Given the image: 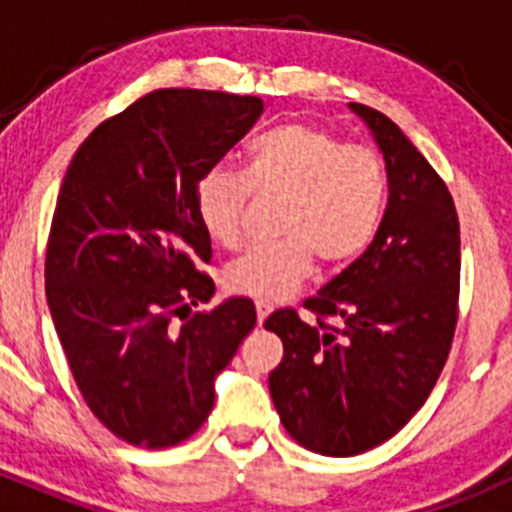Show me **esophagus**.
<instances>
[{
  "label": "esophagus",
  "instance_id": "esophagus-1",
  "mask_svg": "<svg viewBox=\"0 0 512 512\" xmlns=\"http://www.w3.org/2000/svg\"><path fill=\"white\" fill-rule=\"evenodd\" d=\"M271 310H274V305H271V302H266V300L256 302V318H259V325L269 318Z\"/></svg>",
  "mask_w": 512,
  "mask_h": 512
}]
</instances>
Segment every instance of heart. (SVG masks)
Returning <instances> with one entry per match:
<instances>
[{"label": "heart", "instance_id": "1", "mask_svg": "<svg viewBox=\"0 0 512 512\" xmlns=\"http://www.w3.org/2000/svg\"><path fill=\"white\" fill-rule=\"evenodd\" d=\"M253 194L284 197L282 238L256 243L225 266L235 295L282 300L310 274L315 253L325 264H346L369 248L387 205V171L366 146L305 122L279 125L246 148L243 171L212 166L194 194L200 225L217 246L235 248Z\"/></svg>", "mask_w": 512, "mask_h": 512}]
</instances>
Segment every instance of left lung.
Returning <instances> with one entry per match:
<instances>
[{
  "instance_id": "1",
  "label": "left lung",
  "mask_w": 512,
  "mask_h": 512,
  "mask_svg": "<svg viewBox=\"0 0 512 512\" xmlns=\"http://www.w3.org/2000/svg\"><path fill=\"white\" fill-rule=\"evenodd\" d=\"M351 110L387 164L390 200L372 246L305 300L264 323L284 343L269 374L274 408L300 446L356 456L395 436L428 400L459 320V215L449 187L395 122Z\"/></svg>"
}]
</instances>
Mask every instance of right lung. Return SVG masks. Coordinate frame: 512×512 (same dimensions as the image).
Instances as JSON below:
<instances>
[{"mask_svg":"<svg viewBox=\"0 0 512 512\" xmlns=\"http://www.w3.org/2000/svg\"><path fill=\"white\" fill-rule=\"evenodd\" d=\"M261 112L259 97L156 89L97 125L63 176L45 297L89 410L140 449L205 423L215 377L256 325L248 297L192 312L215 295L194 194Z\"/></svg>","mask_w":512,"mask_h":512,"instance_id":"obj_1","label":"right lung"}]
</instances>
